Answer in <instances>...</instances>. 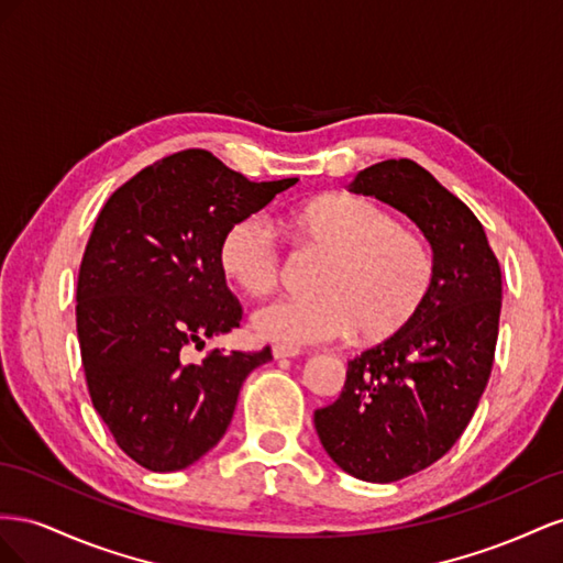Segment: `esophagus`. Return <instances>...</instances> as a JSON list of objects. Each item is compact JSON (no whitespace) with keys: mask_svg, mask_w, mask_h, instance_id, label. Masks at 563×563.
Masks as SVG:
<instances>
[{"mask_svg":"<svg viewBox=\"0 0 563 563\" xmlns=\"http://www.w3.org/2000/svg\"><path fill=\"white\" fill-rule=\"evenodd\" d=\"M271 353H273V358L276 361H280V358H295V356H299V349H295V346H283V344H276L271 349Z\"/></svg>","mask_w":563,"mask_h":563,"instance_id":"34e87169","label":"esophagus"}]
</instances>
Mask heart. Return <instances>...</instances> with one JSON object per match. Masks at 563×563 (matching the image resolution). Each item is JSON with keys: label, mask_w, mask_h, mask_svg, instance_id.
Wrapping results in <instances>:
<instances>
[{"label": "heart", "mask_w": 563, "mask_h": 563, "mask_svg": "<svg viewBox=\"0 0 563 563\" xmlns=\"http://www.w3.org/2000/svg\"><path fill=\"white\" fill-rule=\"evenodd\" d=\"M292 229L332 254L318 297H278L252 313L254 332L283 346H307L358 334L382 340L422 309L433 285L424 240L396 227L375 202L356 196L318 198L290 214ZM219 264L250 295L268 292L280 252L262 214L233 221L221 238Z\"/></svg>", "instance_id": "1"}]
</instances>
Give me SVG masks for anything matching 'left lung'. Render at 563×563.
<instances>
[{"label": "left lung", "instance_id": "8db88e82", "mask_svg": "<svg viewBox=\"0 0 563 563\" xmlns=\"http://www.w3.org/2000/svg\"><path fill=\"white\" fill-rule=\"evenodd\" d=\"M406 214L433 252L422 309L349 361L342 396L313 412L336 467L391 484L443 457L484 394L503 309V273L474 212L412 159H384L346 186Z\"/></svg>", "mask_w": 563, "mask_h": 563}]
</instances>
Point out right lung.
Returning <instances> with one entry per match:
<instances>
[{
  "mask_svg": "<svg viewBox=\"0 0 563 563\" xmlns=\"http://www.w3.org/2000/svg\"><path fill=\"white\" fill-rule=\"evenodd\" d=\"M299 179L250 181L207 151H184L120 186L93 223L77 278V336L91 404L151 472H179L227 433L256 353L188 349L240 325L219 245Z\"/></svg>",
  "mask_w": 563,
  "mask_h": 563,
  "instance_id": "1",
  "label": "right lung"
}]
</instances>
